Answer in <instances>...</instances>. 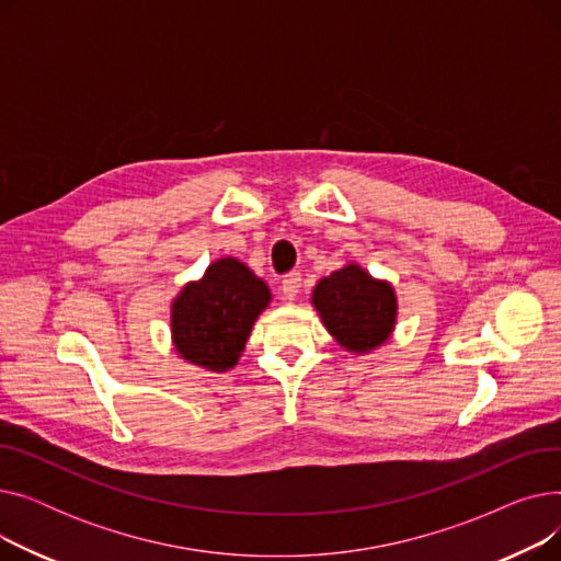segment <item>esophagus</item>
Instances as JSON below:
<instances>
[{
  "mask_svg": "<svg viewBox=\"0 0 561 561\" xmlns=\"http://www.w3.org/2000/svg\"><path fill=\"white\" fill-rule=\"evenodd\" d=\"M300 284H302V275H300V273H288V275H284V279H282V296H284L286 300L298 298Z\"/></svg>",
  "mask_w": 561,
  "mask_h": 561,
  "instance_id": "obj_1",
  "label": "esophagus"
}]
</instances>
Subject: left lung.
Wrapping results in <instances>:
<instances>
[{
  "mask_svg": "<svg viewBox=\"0 0 561 561\" xmlns=\"http://www.w3.org/2000/svg\"><path fill=\"white\" fill-rule=\"evenodd\" d=\"M313 305L330 334L352 352H368L385 343L398 309L393 288L352 263L318 282Z\"/></svg>",
  "mask_w": 561,
  "mask_h": 561,
  "instance_id": "1",
  "label": "left lung"
}]
</instances>
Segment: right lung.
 I'll return each mask as SVG.
<instances>
[{
    "label": "right lung",
    "mask_w": 561,
    "mask_h": 561,
    "mask_svg": "<svg viewBox=\"0 0 561 561\" xmlns=\"http://www.w3.org/2000/svg\"><path fill=\"white\" fill-rule=\"evenodd\" d=\"M271 293L241 261L220 259L172 305V339L191 364L229 370L239 362L256 316Z\"/></svg>",
    "instance_id": "1"
}]
</instances>
